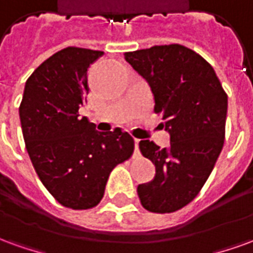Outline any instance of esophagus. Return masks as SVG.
Returning <instances> with one entry per match:
<instances>
[{"mask_svg":"<svg viewBox=\"0 0 253 253\" xmlns=\"http://www.w3.org/2000/svg\"><path fill=\"white\" fill-rule=\"evenodd\" d=\"M138 145H139V139H137V138H135V139H134V148H135V154H137L138 150H139V146H138Z\"/></svg>","mask_w":253,"mask_h":253,"instance_id":"obj_1","label":"esophagus"}]
</instances>
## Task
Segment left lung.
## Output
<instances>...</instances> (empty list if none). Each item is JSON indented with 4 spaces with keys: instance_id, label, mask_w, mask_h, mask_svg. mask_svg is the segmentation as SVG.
I'll use <instances>...</instances> for the list:
<instances>
[{
    "instance_id": "left-lung-1",
    "label": "left lung",
    "mask_w": 253,
    "mask_h": 253,
    "mask_svg": "<svg viewBox=\"0 0 253 253\" xmlns=\"http://www.w3.org/2000/svg\"><path fill=\"white\" fill-rule=\"evenodd\" d=\"M126 61L142 76L169 132L168 148L143 139L139 149L156 167L153 180L137 188L152 212H173L188 205L206 183L225 138L228 96L211 65L180 44L126 52Z\"/></svg>"
}]
</instances>
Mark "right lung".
<instances>
[{
	"label": "right lung",
	"mask_w": 253,
	"mask_h": 253,
	"mask_svg": "<svg viewBox=\"0 0 253 253\" xmlns=\"http://www.w3.org/2000/svg\"><path fill=\"white\" fill-rule=\"evenodd\" d=\"M104 52L67 47L27 80L19 114L39 179L62 206L86 210L104 195L111 170L131 157L134 139L116 127L100 132L78 110L89 93L88 69Z\"/></svg>",
	"instance_id": "1"
}]
</instances>
